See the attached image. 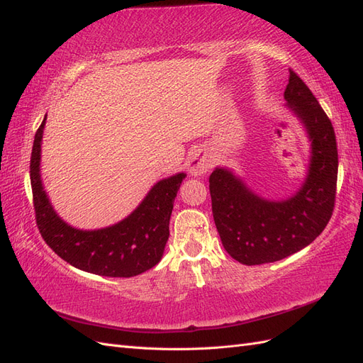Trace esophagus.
Masks as SVG:
<instances>
[{
	"mask_svg": "<svg viewBox=\"0 0 363 363\" xmlns=\"http://www.w3.org/2000/svg\"><path fill=\"white\" fill-rule=\"evenodd\" d=\"M212 163H213V160L211 156H208V152L200 150V151H196L195 155L191 156L189 169L194 175H201L212 168Z\"/></svg>",
	"mask_w": 363,
	"mask_h": 363,
	"instance_id": "obj_1",
	"label": "esophagus"
}]
</instances>
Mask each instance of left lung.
Wrapping results in <instances>:
<instances>
[{
    "label": "left lung",
    "mask_w": 363,
    "mask_h": 363,
    "mask_svg": "<svg viewBox=\"0 0 363 363\" xmlns=\"http://www.w3.org/2000/svg\"><path fill=\"white\" fill-rule=\"evenodd\" d=\"M284 100L312 140L303 188L289 200L267 201L224 168H216L208 177L212 213L223 245L235 260L248 267L277 262L313 242L335 208L337 145L332 121L292 69Z\"/></svg>",
    "instance_id": "obj_1"
}]
</instances>
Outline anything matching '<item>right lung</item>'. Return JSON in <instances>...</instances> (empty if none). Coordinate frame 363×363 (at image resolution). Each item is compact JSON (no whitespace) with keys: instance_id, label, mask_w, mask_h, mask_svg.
I'll use <instances>...</instances> for the list:
<instances>
[{"instance_id":"obj_1","label":"right lung","mask_w":363,"mask_h":363,"mask_svg":"<svg viewBox=\"0 0 363 363\" xmlns=\"http://www.w3.org/2000/svg\"><path fill=\"white\" fill-rule=\"evenodd\" d=\"M45 119L35 135L30 160L33 206L43 240L69 265L98 276L133 277L157 265L169 238L174 200L186 174L156 183L136 211L112 227L74 228L54 212L42 186L39 164Z\"/></svg>"}]
</instances>
